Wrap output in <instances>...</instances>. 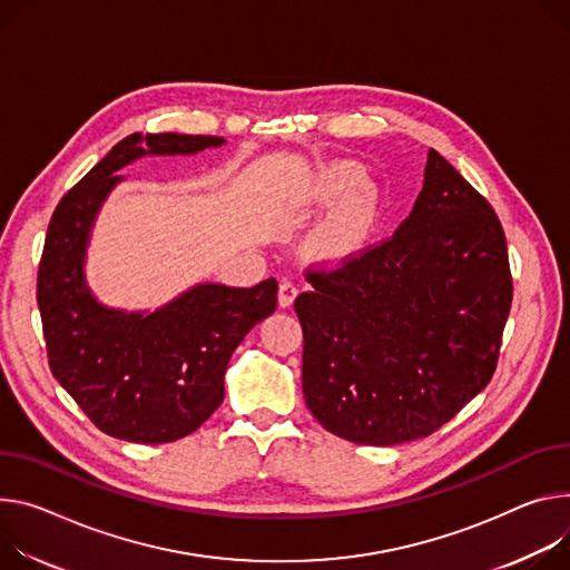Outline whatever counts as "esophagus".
<instances>
[{
	"label": "esophagus",
	"mask_w": 570,
	"mask_h": 570,
	"mask_svg": "<svg viewBox=\"0 0 570 570\" xmlns=\"http://www.w3.org/2000/svg\"><path fill=\"white\" fill-rule=\"evenodd\" d=\"M295 297H297L295 284H293L288 277H284V279L279 282V306H282V308H288Z\"/></svg>",
	"instance_id": "obj_1"
}]
</instances>
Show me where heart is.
Wrapping results in <instances>:
<instances>
[{
    "label": "heart",
    "mask_w": 570,
    "mask_h": 570,
    "mask_svg": "<svg viewBox=\"0 0 570 570\" xmlns=\"http://www.w3.org/2000/svg\"><path fill=\"white\" fill-rule=\"evenodd\" d=\"M366 181L364 166L354 161H334L325 166L316 181V197L334 202L336 209L318 225L312 236V249L321 258H343L356 252L373 234L380 209L377 197Z\"/></svg>",
    "instance_id": "b5f03b06"
}]
</instances>
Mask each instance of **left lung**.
I'll list each match as a JSON object with an SVG mask.
<instances>
[{
    "instance_id": "1",
    "label": "left lung",
    "mask_w": 570,
    "mask_h": 570,
    "mask_svg": "<svg viewBox=\"0 0 570 570\" xmlns=\"http://www.w3.org/2000/svg\"><path fill=\"white\" fill-rule=\"evenodd\" d=\"M295 299L306 406L332 434L397 445L436 432L493 377L511 308L502 225L436 149L409 218Z\"/></svg>"
}]
</instances>
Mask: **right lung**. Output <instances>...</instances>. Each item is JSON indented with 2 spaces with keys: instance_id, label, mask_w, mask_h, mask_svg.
<instances>
[{
  "instance_id": "1",
  "label": "right lung",
  "mask_w": 570,
  "mask_h": 570,
  "mask_svg": "<svg viewBox=\"0 0 570 570\" xmlns=\"http://www.w3.org/2000/svg\"><path fill=\"white\" fill-rule=\"evenodd\" d=\"M225 145L218 136L131 134L72 190L49 220L38 268V308L49 368L109 436L170 443L195 432L225 397V373L245 334L277 308V282L252 288L195 284L154 312L101 304L86 282L95 218L125 166Z\"/></svg>"
}]
</instances>
